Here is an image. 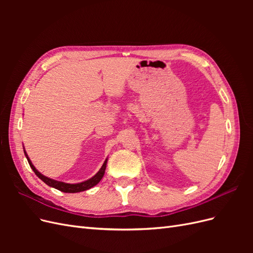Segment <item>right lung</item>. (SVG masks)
I'll list each match as a JSON object with an SVG mask.
<instances>
[{"instance_id":"obj_1","label":"right lung","mask_w":253,"mask_h":253,"mask_svg":"<svg viewBox=\"0 0 253 253\" xmlns=\"http://www.w3.org/2000/svg\"><path fill=\"white\" fill-rule=\"evenodd\" d=\"M24 154L28 160V164L30 166V168H32L33 171L36 173V175L39 177L41 180H43L46 185H48L49 187H52L55 188L59 191H61V192H65V193H77V192H82V191H85V190H88L90 188H93L94 186H96L97 183L100 181L103 177L104 175V172H105V168H106V163H108V159H105V162L103 163L101 169L98 171V173L93 176V177L85 180V181H82V182H79V183H66V182H63V181H58V180H55V179H51V178H48L46 177V176H44L43 174H41L39 171H38L35 166L32 164V162H30V159L27 155V153L25 152L24 150Z\"/></svg>"}]
</instances>
